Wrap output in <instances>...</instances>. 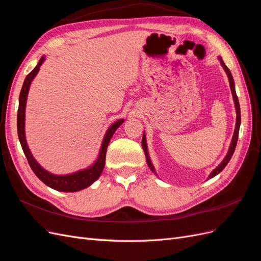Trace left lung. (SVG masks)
Segmentation results:
<instances>
[{"label":"left lung","instance_id":"8db88e82","mask_svg":"<svg viewBox=\"0 0 261 261\" xmlns=\"http://www.w3.org/2000/svg\"><path fill=\"white\" fill-rule=\"evenodd\" d=\"M218 60L220 62L221 67L223 68L224 72L227 73V76L229 79V83H230V88H231V93H232V97H233V101H234V107H236V112H237V122H236V128H234V133H233V137H232V140H231V143H230V147H229V150L227 152V155L224 156V159L221 161V163L215 168L214 170H212V173L208 175L207 177V180L215 176H217L221 170L227 166V164L229 163V161L231 160L233 153H234V150H236V147H237V142H238V138H239V130H240V125H241V110H240V103H239V99H238V96H237V93H236V85H234V81H233V76L230 72V70L228 69V67L224 65V62L222 60V58L219 56L218 57ZM141 145H142V149L143 151H145V155H146V160H147V164L149 166V168L152 170V173H153L154 175L158 176L156 172H155V168L153 166V164H152L151 162V159H150V155H149V151H148V146H147V139H146V134L145 132H143V135H142V141H141Z\"/></svg>","mask_w":261,"mask_h":261}]
</instances>
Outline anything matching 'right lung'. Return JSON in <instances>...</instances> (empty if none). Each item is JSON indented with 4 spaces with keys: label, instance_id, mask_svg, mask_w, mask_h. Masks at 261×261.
I'll use <instances>...</instances> for the list:
<instances>
[{
    "label": "right lung",
    "instance_id": "right-lung-1",
    "mask_svg": "<svg viewBox=\"0 0 261 261\" xmlns=\"http://www.w3.org/2000/svg\"><path fill=\"white\" fill-rule=\"evenodd\" d=\"M46 59L45 56H42L40 61L38 62L37 67H35L31 72L27 75L24 79V82L21 88V92L19 95V107H18V113H17V132H18V138H19L21 148L23 150V153L28 160V163L33 170V173L37 175V177L43 181L45 185L48 186L49 188L54 189V190L61 191V192H76L80 190H83V189L92 186L98 178L100 177L105 163H106V153H107V148L108 145L113 136L115 130L118 129L121 125L124 123V119L116 120L111 126L107 129L101 146L99 153H98L97 160L94 163L86 168L76 170L74 173L66 174V175H56L53 174L48 170L43 168L38 161L34 159L32 155L31 151L29 149L28 143H27L25 139V132H24V123H25V106H27V98H28L30 85L32 83L33 79L37 76L40 67L42 66L43 62Z\"/></svg>",
    "mask_w": 261,
    "mask_h": 261
}]
</instances>
